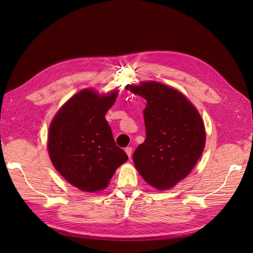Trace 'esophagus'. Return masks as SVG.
Wrapping results in <instances>:
<instances>
[{"label":"esophagus","instance_id":"1","mask_svg":"<svg viewBox=\"0 0 253 253\" xmlns=\"http://www.w3.org/2000/svg\"><path fill=\"white\" fill-rule=\"evenodd\" d=\"M126 155L128 156V157H131L132 156V147H127V148H126Z\"/></svg>","mask_w":253,"mask_h":253}]
</instances>
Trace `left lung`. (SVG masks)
<instances>
[{"label": "left lung", "instance_id": "obj_1", "mask_svg": "<svg viewBox=\"0 0 253 253\" xmlns=\"http://www.w3.org/2000/svg\"><path fill=\"white\" fill-rule=\"evenodd\" d=\"M126 88L147 100V137L133 154L136 169L153 188L171 189L202 156L206 132L201 115L180 91L159 82L128 84Z\"/></svg>", "mask_w": 253, "mask_h": 253}]
</instances>
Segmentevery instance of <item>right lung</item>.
I'll use <instances>...</instances> for the list:
<instances>
[{"label": "right lung", "mask_w": 253, "mask_h": 253, "mask_svg": "<svg viewBox=\"0 0 253 253\" xmlns=\"http://www.w3.org/2000/svg\"><path fill=\"white\" fill-rule=\"evenodd\" d=\"M117 95L118 90L100 96L94 89H82L58 111L49 126L47 148L53 167L85 192L105 189L127 160L104 118Z\"/></svg>", "instance_id": "1"}]
</instances>
